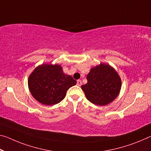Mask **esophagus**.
Instances as JSON below:
<instances>
[{
	"mask_svg": "<svg viewBox=\"0 0 151 151\" xmlns=\"http://www.w3.org/2000/svg\"><path fill=\"white\" fill-rule=\"evenodd\" d=\"M76 85H77L78 86H81V85H82V82H81V81L78 80L77 82H76Z\"/></svg>",
	"mask_w": 151,
	"mask_h": 151,
	"instance_id": "esophagus-1",
	"label": "esophagus"
}]
</instances>
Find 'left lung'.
<instances>
[{
  "label": "left lung",
  "mask_w": 151,
  "mask_h": 151,
  "mask_svg": "<svg viewBox=\"0 0 151 151\" xmlns=\"http://www.w3.org/2000/svg\"><path fill=\"white\" fill-rule=\"evenodd\" d=\"M87 83L81 86L87 99L97 106H106L118 96L122 81L109 64L101 63L93 67L87 76Z\"/></svg>",
  "instance_id": "1"
}]
</instances>
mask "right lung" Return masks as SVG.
I'll return each instance as SVG.
<instances>
[{
  "instance_id": "1",
  "label": "right lung",
  "mask_w": 151,
  "mask_h": 151,
  "mask_svg": "<svg viewBox=\"0 0 151 151\" xmlns=\"http://www.w3.org/2000/svg\"><path fill=\"white\" fill-rule=\"evenodd\" d=\"M76 84L70 75L63 73L58 64H42L34 69L28 78V87L32 96L41 104L52 106L66 96L67 90Z\"/></svg>"
}]
</instances>
